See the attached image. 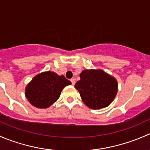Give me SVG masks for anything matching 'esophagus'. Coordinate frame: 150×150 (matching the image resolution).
<instances>
[{
    "label": "esophagus",
    "instance_id": "obj_1",
    "mask_svg": "<svg viewBox=\"0 0 150 150\" xmlns=\"http://www.w3.org/2000/svg\"><path fill=\"white\" fill-rule=\"evenodd\" d=\"M70 81H71V83H72V84L73 85V86L75 84V79H74V78H72V79L70 80Z\"/></svg>",
    "mask_w": 150,
    "mask_h": 150
}]
</instances>
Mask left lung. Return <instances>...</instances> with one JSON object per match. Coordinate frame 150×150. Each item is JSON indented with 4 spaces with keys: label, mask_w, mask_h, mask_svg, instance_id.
I'll return each instance as SVG.
<instances>
[{
    "label": "left lung",
    "mask_w": 150,
    "mask_h": 150,
    "mask_svg": "<svg viewBox=\"0 0 150 150\" xmlns=\"http://www.w3.org/2000/svg\"><path fill=\"white\" fill-rule=\"evenodd\" d=\"M80 78L75 88L89 108L100 110L107 107L115 98L118 90L117 80L102 69H84Z\"/></svg>",
    "instance_id": "obj_1"
}]
</instances>
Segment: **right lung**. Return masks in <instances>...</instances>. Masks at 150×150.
<instances>
[{"label": "right lung", "mask_w": 150, "mask_h": 150, "mask_svg": "<svg viewBox=\"0 0 150 150\" xmlns=\"http://www.w3.org/2000/svg\"><path fill=\"white\" fill-rule=\"evenodd\" d=\"M71 82L64 75L51 71L43 72L34 77L25 88V96L37 108L45 109L59 98L62 91Z\"/></svg>", "instance_id": "1"}]
</instances>
